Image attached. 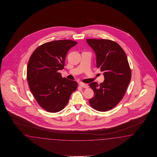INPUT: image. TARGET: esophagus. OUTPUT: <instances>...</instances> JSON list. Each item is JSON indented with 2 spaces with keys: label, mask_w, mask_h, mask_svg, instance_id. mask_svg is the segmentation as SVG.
<instances>
[{
  "label": "esophagus",
  "mask_w": 157,
  "mask_h": 157,
  "mask_svg": "<svg viewBox=\"0 0 157 157\" xmlns=\"http://www.w3.org/2000/svg\"><path fill=\"white\" fill-rule=\"evenodd\" d=\"M80 85L83 88H85V89H87V88L89 87L88 85L86 84V83H80Z\"/></svg>",
  "instance_id": "obj_1"
}]
</instances>
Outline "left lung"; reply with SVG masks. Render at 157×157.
<instances>
[{
  "mask_svg": "<svg viewBox=\"0 0 157 157\" xmlns=\"http://www.w3.org/2000/svg\"><path fill=\"white\" fill-rule=\"evenodd\" d=\"M96 54L97 67L103 72L104 81L91 82L94 97L89 100L94 109L105 112L116 106L122 99L130 82L131 71L127 56L116 42L106 39H86Z\"/></svg>",
  "mask_w": 157,
  "mask_h": 157,
  "instance_id": "8db88e82",
  "label": "left lung"
}]
</instances>
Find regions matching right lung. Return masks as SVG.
<instances>
[{
    "label": "right lung",
    "mask_w": 157,
    "mask_h": 157,
    "mask_svg": "<svg viewBox=\"0 0 157 157\" xmlns=\"http://www.w3.org/2000/svg\"><path fill=\"white\" fill-rule=\"evenodd\" d=\"M71 40H55L37 47L27 67L30 90L40 107L52 113L63 109L71 94L76 90V81L62 77L68 51L77 44Z\"/></svg>",
    "instance_id": "right-lung-1"
}]
</instances>
